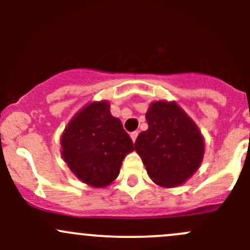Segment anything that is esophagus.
Returning a JSON list of instances; mask_svg holds the SVG:
<instances>
[{"mask_svg": "<svg viewBox=\"0 0 250 250\" xmlns=\"http://www.w3.org/2000/svg\"><path fill=\"white\" fill-rule=\"evenodd\" d=\"M138 134H139V132H137V130H135V132H132V133H130V138H132L133 143H135V140H137Z\"/></svg>", "mask_w": 250, "mask_h": 250, "instance_id": "esophagus-1", "label": "esophagus"}]
</instances>
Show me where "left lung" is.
<instances>
[{
	"instance_id": "1",
	"label": "left lung",
	"mask_w": 250,
	"mask_h": 250,
	"mask_svg": "<svg viewBox=\"0 0 250 250\" xmlns=\"http://www.w3.org/2000/svg\"><path fill=\"white\" fill-rule=\"evenodd\" d=\"M148 129L135 140V151L153 183L175 188L200 168L204 140L196 123L175 102L150 104L145 115Z\"/></svg>"
}]
</instances>
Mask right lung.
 <instances>
[{
  "instance_id": "add662e5",
  "label": "right lung",
  "mask_w": 250,
  "mask_h": 250,
  "mask_svg": "<svg viewBox=\"0 0 250 250\" xmlns=\"http://www.w3.org/2000/svg\"><path fill=\"white\" fill-rule=\"evenodd\" d=\"M62 156L70 170L87 185L105 188L118 176L134 145L106 100L93 102L67 123L60 139Z\"/></svg>"
}]
</instances>
